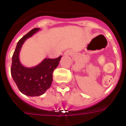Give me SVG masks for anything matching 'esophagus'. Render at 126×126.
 <instances>
[{"label": "esophagus", "instance_id": "1", "mask_svg": "<svg viewBox=\"0 0 126 126\" xmlns=\"http://www.w3.org/2000/svg\"><path fill=\"white\" fill-rule=\"evenodd\" d=\"M71 52H70L69 50H67V51H65V52H64V55H65V56H67V55H71Z\"/></svg>", "mask_w": 126, "mask_h": 126}]
</instances>
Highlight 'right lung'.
Returning a JSON list of instances; mask_svg holds the SVG:
<instances>
[{
  "label": "right lung",
  "instance_id": "add662e5",
  "mask_svg": "<svg viewBox=\"0 0 126 126\" xmlns=\"http://www.w3.org/2000/svg\"><path fill=\"white\" fill-rule=\"evenodd\" d=\"M40 30L34 28L20 39L12 57L11 73L19 91L30 96L42 95L50 87L53 72L59 64L61 55L56 59H45L34 67L23 66L19 59V53L26 38L32 36Z\"/></svg>",
  "mask_w": 126,
  "mask_h": 126
}]
</instances>
